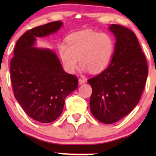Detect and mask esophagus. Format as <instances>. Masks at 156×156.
<instances>
[{
  "label": "esophagus",
  "instance_id": "esophagus-1",
  "mask_svg": "<svg viewBox=\"0 0 156 156\" xmlns=\"http://www.w3.org/2000/svg\"><path fill=\"white\" fill-rule=\"evenodd\" d=\"M78 81H79V83L80 84H82V83H84L86 81H87V80L85 79V78H79V80H78Z\"/></svg>",
  "mask_w": 156,
  "mask_h": 156
}]
</instances>
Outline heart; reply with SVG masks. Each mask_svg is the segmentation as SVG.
Here are the masks:
<instances>
[{
  "label": "heart",
  "mask_w": 156,
  "mask_h": 156,
  "mask_svg": "<svg viewBox=\"0 0 156 156\" xmlns=\"http://www.w3.org/2000/svg\"><path fill=\"white\" fill-rule=\"evenodd\" d=\"M67 44H58V53L64 67L69 73L78 67L92 73L103 71L110 63L114 51V41L107 33L84 30L73 34L67 38Z\"/></svg>",
  "instance_id": "1"
}]
</instances>
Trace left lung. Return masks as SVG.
Masks as SVG:
<instances>
[{"label":"left lung","instance_id":"obj_1","mask_svg":"<svg viewBox=\"0 0 156 156\" xmlns=\"http://www.w3.org/2000/svg\"><path fill=\"white\" fill-rule=\"evenodd\" d=\"M109 29L117 41L111 64L87 80L92 89L91 112L105 124L116 122L135 108L148 75L145 55L135 34L117 24H112Z\"/></svg>","mask_w":156,"mask_h":156}]
</instances>
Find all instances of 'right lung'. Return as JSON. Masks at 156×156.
<instances>
[{
	"label": "right lung",
	"instance_id": "obj_1",
	"mask_svg": "<svg viewBox=\"0 0 156 156\" xmlns=\"http://www.w3.org/2000/svg\"><path fill=\"white\" fill-rule=\"evenodd\" d=\"M62 26L54 21L27 31L17 40L10 62L16 100L28 117L42 123L59 117L66 97L78 86L77 77L64 72L54 52L33 46L36 37L51 34Z\"/></svg>",
	"mask_w": 156,
	"mask_h": 156
}]
</instances>
